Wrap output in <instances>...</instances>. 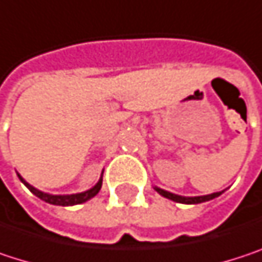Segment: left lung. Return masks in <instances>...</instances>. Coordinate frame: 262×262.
I'll return each mask as SVG.
<instances>
[{
	"label": "left lung",
	"mask_w": 262,
	"mask_h": 262,
	"mask_svg": "<svg viewBox=\"0 0 262 262\" xmlns=\"http://www.w3.org/2000/svg\"><path fill=\"white\" fill-rule=\"evenodd\" d=\"M156 191L170 199V200H174V202H179V203H186V205H192V203H202V202H208L211 199H215L219 197L222 192H214V194H208V195H199V197H182V195H178V194H173V192H168V191H164L161 188H156Z\"/></svg>",
	"instance_id": "left-lung-1"
}]
</instances>
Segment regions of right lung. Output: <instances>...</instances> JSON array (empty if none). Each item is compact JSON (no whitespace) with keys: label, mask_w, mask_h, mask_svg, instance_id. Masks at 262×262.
I'll list each match as a JSON object with an SVG mask.
<instances>
[{"label":"right lung","mask_w":262,"mask_h":262,"mask_svg":"<svg viewBox=\"0 0 262 262\" xmlns=\"http://www.w3.org/2000/svg\"><path fill=\"white\" fill-rule=\"evenodd\" d=\"M19 179H21V182L26 185L27 188L36 195V197H39L40 200H43V202H47V203H51V205H59V206H71V205H79V203H83V202H86V200H89V199H92L98 191H100V188H101V179H100V182L97 183L94 188H91V189H88V191H84V192H80V194H71V195H53V194H47V192H42V191H39V189H36V188H33L30 183H27L21 176H19Z\"/></svg>","instance_id":"1"}]
</instances>
